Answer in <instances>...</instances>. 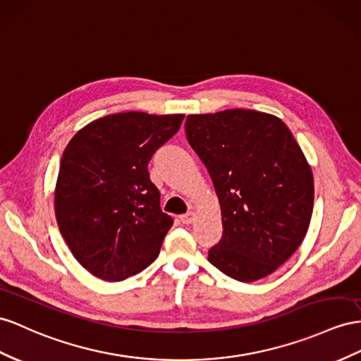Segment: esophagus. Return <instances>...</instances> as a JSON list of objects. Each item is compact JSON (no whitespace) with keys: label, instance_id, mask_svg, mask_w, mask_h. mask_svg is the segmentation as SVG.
Segmentation results:
<instances>
[{"label":"esophagus","instance_id":"esophagus-1","mask_svg":"<svg viewBox=\"0 0 361 361\" xmlns=\"http://www.w3.org/2000/svg\"><path fill=\"white\" fill-rule=\"evenodd\" d=\"M180 219H181V223H183V224L189 226V224H192V223H193V221H195V212H188V214L181 215V216H180Z\"/></svg>","mask_w":361,"mask_h":361}]
</instances>
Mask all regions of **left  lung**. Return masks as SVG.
Returning a JSON list of instances; mask_svg holds the SVG:
<instances>
[{"label": "left lung", "instance_id": "8db88e82", "mask_svg": "<svg viewBox=\"0 0 361 361\" xmlns=\"http://www.w3.org/2000/svg\"><path fill=\"white\" fill-rule=\"evenodd\" d=\"M184 128L223 216L209 262L241 282L271 274L298 250L312 215L314 180L300 146L281 118L253 109L188 116Z\"/></svg>", "mask_w": 361, "mask_h": 361}]
</instances>
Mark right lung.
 <instances>
[{
	"instance_id": "add662e5",
	"label": "right lung",
	"mask_w": 361,
	"mask_h": 361,
	"mask_svg": "<svg viewBox=\"0 0 361 361\" xmlns=\"http://www.w3.org/2000/svg\"><path fill=\"white\" fill-rule=\"evenodd\" d=\"M183 118L111 114L82 128L63 151L56 221L73 256L99 279L123 281L159 256L173 219L163 214L147 163Z\"/></svg>"
}]
</instances>
